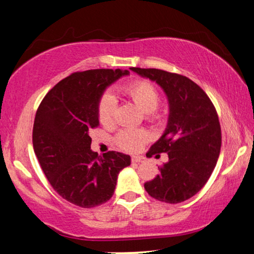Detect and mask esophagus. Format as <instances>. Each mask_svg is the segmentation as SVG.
Instances as JSON below:
<instances>
[{
	"instance_id": "1",
	"label": "esophagus",
	"mask_w": 254,
	"mask_h": 254,
	"mask_svg": "<svg viewBox=\"0 0 254 254\" xmlns=\"http://www.w3.org/2000/svg\"><path fill=\"white\" fill-rule=\"evenodd\" d=\"M143 161H144V158H143V157H139V156L131 157V163L138 164V163H143Z\"/></svg>"
}]
</instances>
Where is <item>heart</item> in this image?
<instances>
[{
    "mask_svg": "<svg viewBox=\"0 0 254 254\" xmlns=\"http://www.w3.org/2000/svg\"><path fill=\"white\" fill-rule=\"evenodd\" d=\"M125 96L145 113L146 119L158 120L159 113L157 112L158 104L160 102L159 91L151 82L146 80H136L121 88ZM117 110V101L111 94L105 93L98 102V119L101 124L110 126L115 123ZM149 133L144 129H124L117 135L116 142L120 149L128 152H135L142 148V145L149 139Z\"/></svg>",
    "mask_w": 254,
    "mask_h": 254,
    "instance_id": "1",
    "label": "heart"
}]
</instances>
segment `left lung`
Masks as SVG:
<instances>
[{"label":"left lung","instance_id":"8db88e82","mask_svg":"<svg viewBox=\"0 0 254 254\" xmlns=\"http://www.w3.org/2000/svg\"><path fill=\"white\" fill-rule=\"evenodd\" d=\"M163 88L170 104L164 135L146 157L167 152L159 174L144 183L150 196L164 203H182L199 191L214 170L221 149V127L206 93L185 75L157 68L130 67ZM158 156V154H157Z\"/></svg>","mask_w":254,"mask_h":254}]
</instances>
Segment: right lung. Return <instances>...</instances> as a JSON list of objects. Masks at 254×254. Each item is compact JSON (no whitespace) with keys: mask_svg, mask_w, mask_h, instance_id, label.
Segmentation results:
<instances>
[{"mask_svg":"<svg viewBox=\"0 0 254 254\" xmlns=\"http://www.w3.org/2000/svg\"><path fill=\"white\" fill-rule=\"evenodd\" d=\"M129 71L117 68L75 72L48 93L36 111L33 148L54 190L76 206H98L112 197L128 154L90 150L89 131L100 125L98 102L104 90Z\"/></svg>","mask_w":254,"mask_h":254,"instance_id":"1","label":"right lung"}]
</instances>
